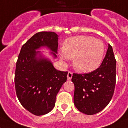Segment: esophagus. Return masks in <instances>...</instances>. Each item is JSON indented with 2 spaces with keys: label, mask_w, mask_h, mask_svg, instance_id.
I'll list each match as a JSON object with an SVG mask.
<instances>
[{
  "label": "esophagus",
  "mask_w": 128,
  "mask_h": 128,
  "mask_svg": "<svg viewBox=\"0 0 128 128\" xmlns=\"http://www.w3.org/2000/svg\"><path fill=\"white\" fill-rule=\"evenodd\" d=\"M72 73L71 72V71H69L68 73V80L70 81L71 80V78H72Z\"/></svg>",
  "instance_id": "obj_1"
}]
</instances>
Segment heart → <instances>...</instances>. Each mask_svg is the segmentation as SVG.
I'll use <instances>...</instances> for the list:
<instances>
[{
  "instance_id": "1",
  "label": "heart",
  "mask_w": 128,
  "mask_h": 128,
  "mask_svg": "<svg viewBox=\"0 0 128 128\" xmlns=\"http://www.w3.org/2000/svg\"><path fill=\"white\" fill-rule=\"evenodd\" d=\"M105 53L102 41L90 36H76L67 39L60 55L65 60L72 59L76 70L89 72L98 68Z\"/></svg>"
}]
</instances>
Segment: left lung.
I'll list each match as a JSON object with an SVG mask.
<instances>
[{
    "label": "left lung",
    "instance_id": "1",
    "mask_svg": "<svg viewBox=\"0 0 128 128\" xmlns=\"http://www.w3.org/2000/svg\"><path fill=\"white\" fill-rule=\"evenodd\" d=\"M116 60L108 44L106 57L98 68L86 74L73 73L74 104L82 113L93 115L104 109L112 99L116 86Z\"/></svg>",
    "mask_w": 128,
    "mask_h": 128
}]
</instances>
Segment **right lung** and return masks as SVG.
Masks as SVG:
<instances>
[{"label": "right lung", "mask_w": 128, "mask_h": 128, "mask_svg": "<svg viewBox=\"0 0 128 128\" xmlns=\"http://www.w3.org/2000/svg\"><path fill=\"white\" fill-rule=\"evenodd\" d=\"M58 36L54 32L34 34L21 47L16 66V92L21 104L30 112L42 116L55 106L57 94L66 82L68 71L56 70L52 62L42 56V46H46L57 57Z\"/></svg>", "instance_id": "1"}]
</instances>
